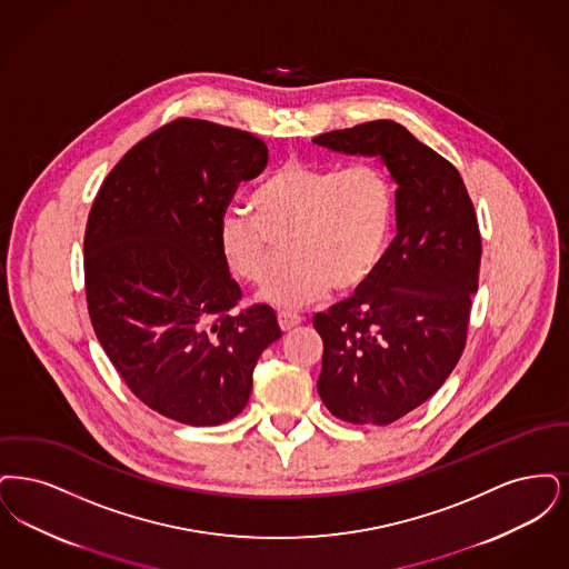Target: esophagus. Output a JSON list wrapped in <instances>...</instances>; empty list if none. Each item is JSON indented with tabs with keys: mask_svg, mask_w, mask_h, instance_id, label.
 <instances>
[{
	"mask_svg": "<svg viewBox=\"0 0 569 569\" xmlns=\"http://www.w3.org/2000/svg\"><path fill=\"white\" fill-rule=\"evenodd\" d=\"M299 322H301V317H299V315H293V312H278V325H280V329H282V331H291V329H296Z\"/></svg>",
	"mask_w": 569,
	"mask_h": 569,
	"instance_id": "obj_1",
	"label": "esophagus"
}]
</instances>
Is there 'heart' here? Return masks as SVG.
Here are the masks:
<instances>
[{
  "label": "heart",
  "mask_w": 569,
  "mask_h": 569,
  "mask_svg": "<svg viewBox=\"0 0 569 569\" xmlns=\"http://www.w3.org/2000/svg\"><path fill=\"white\" fill-rule=\"evenodd\" d=\"M247 212H224L219 248L227 270L252 287L272 280L291 250L293 268L263 297L284 310L355 293L378 272L396 224V187L373 163L348 168L289 159L250 196Z\"/></svg>",
  "instance_id": "b5f03b06"
}]
</instances>
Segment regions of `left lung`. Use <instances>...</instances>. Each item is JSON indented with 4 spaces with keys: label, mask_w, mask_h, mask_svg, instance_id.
Listing matches in <instances>:
<instances>
[{
    "label": "left lung",
    "mask_w": 569,
    "mask_h": 569,
    "mask_svg": "<svg viewBox=\"0 0 569 569\" xmlns=\"http://www.w3.org/2000/svg\"><path fill=\"white\" fill-rule=\"evenodd\" d=\"M380 157L397 182V236L370 282L315 317L319 396L352 425H389L433 396L463 355L482 240L461 173L396 121L317 136Z\"/></svg>",
    "instance_id": "obj_1"
}]
</instances>
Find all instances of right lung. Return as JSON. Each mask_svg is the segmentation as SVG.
I'll use <instances>...</instances> for the list:
<instances>
[{"mask_svg": "<svg viewBox=\"0 0 569 569\" xmlns=\"http://www.w3.org/2000/svg\"><path fill=\"white\" fill-rule=\"evenodd\" d=\"M266 166L257 136L176 119L124 152L91 206V325L129 391L168 419L210 427L238 417L257 359L280 338L270 306L233 310L242 289L219 248L227 206Z\"/></svg>", "mask_w": 569, "mask_h": 569, "instance_id": "obj_1", "label": "right lung"}]
</instances>
